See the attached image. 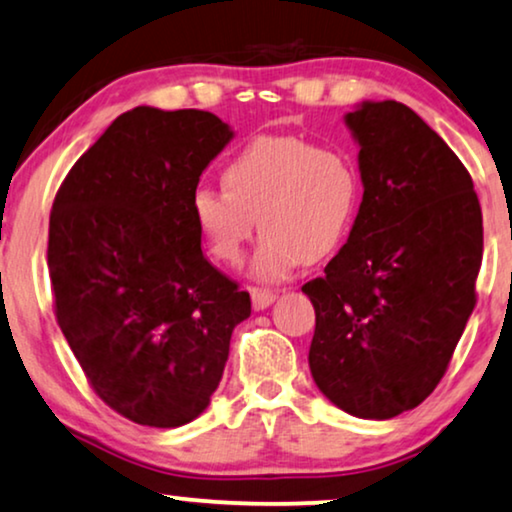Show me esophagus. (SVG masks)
<instances>
[{"mask_svg": "<svg viewBox=\"0 0 512 512\" xmlns=\"http://www.w3.org/2000/svg\"><path fill=\"white\" fill-rule=\"evenodd\" d=\"M250 297H252V309H255V311H264L267 306L276 302V292L274 290H264V288H252Z\"/></svg>", "mask_w": 512, "mask_h": 512, "instance_id": "1", "label": "esophagus"}]
</instances>
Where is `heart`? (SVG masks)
<instances>
[{"instance_id": "obj_1", "label": "heart", "mask_w": 512, "mask_h": 512, "mask_svg": "<svg viewBox=\"0 0 512 512\" xmlns=\"http://www.w3.org/2000/svg\"><path fill=\"white\" fill-rule=\"evenodd\" d=\"M224 189L199 187L189 208L217 262L238 267L245 243L264 234L250 276L278 283L346 241L360 208V175L349 154L297 135H260L224 161Z\"/></svg>"}]
</instances>
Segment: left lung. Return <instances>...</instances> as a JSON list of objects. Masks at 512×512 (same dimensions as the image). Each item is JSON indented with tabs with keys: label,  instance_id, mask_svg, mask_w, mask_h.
<instances>
[{
	"label": "left lung",
	"instance_id": "obj_1",
	"mask_svg": "<svg viewBox=\"0 0 512 512\" xmlns=\"http://www.w3.org/2000/svg\"><path fill=\"white\" fill-rule=\"evenodd\" d=\"M363 182L349 241L302 288L311 377L339 410L393 419L440 384L475 309L482 210L447 142L403 102L344 117Z\"/></svg>",
	"mask_w": 512,
	"mask_h": 512
}]
</instances>
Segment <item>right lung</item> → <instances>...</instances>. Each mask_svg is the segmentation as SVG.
I'll list each match as a JSON object with an SVG mask.
<instances>
[{
  "label": "right lung",
  "instance_id": "obj_1",
  "mask_svg": "<svg viewBox=\"0 0 512 512\" xmlns=\"http://www.w3.org/2000/svg\"><path fill=\"white\" fill-rule=\"evenodd\" d=\"M234 138L203 109L135 107L74 163L53 201L60 330L121 417L177 428L210 405L250 295L201 252L192 194Z\"/></svg>",
  "mask_w": 512,
  "mask_h": 512
}]
</instances>
